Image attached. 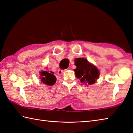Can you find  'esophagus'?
Segmentation results:
<instances>
[{
    "label": "esophagus",
    "instance_id": "34e87169",
    "mask_svg": "<svg viewBox=\"0 0 133 133\" xmlns=\"http://www.w3.org/2000/svg\"><path fill=\"white\" fill-rule=\"evenodd\" d=\"M63 72H64V70H59L57 73H58L59 75H62L63 73Z\"/></svg>",
    "mask_w": 133,
    "mask_h": 133
}]
</instances>
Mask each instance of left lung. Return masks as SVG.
Wrapping results in <instances>:
<instances>
[{
    "instance_id": "1",
    "label": "left lung",
    "mask_w": 133,
    "mask_h": 133,
    "mask_svg": "<svg viewBox=\"0 0 133 133\" xmlns=\"http://www.w3.org/2000/svg\"><path fill=\"white\" fill-rule=\"evenodd\" d=\"M74 62L77 68L74 70L77 78H80L81 83L85 85L95 83L99 76L97 67L84 58H76Z\"/></svg>"
}]
</instances>
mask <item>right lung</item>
Wrapping results in <instances>:
<instances>
[{
  "mask_svg": "<svg viewBox=\"0 0 133 133\" xmlns=\"http://www.w3.org/2000/svg\"><path fill=\"white\" fill-rule=\"evenodd\" d=\"M49 72L46 71H40V79L41 81L43 84L48 85H54L56 81V78L54 75V73L52 71Z\"/></svg>",
  "mask_w": 133,
  "mask_h": 133,
  "instance_id": "add662e5",
  "label": "right lung"
}]
</instances>
